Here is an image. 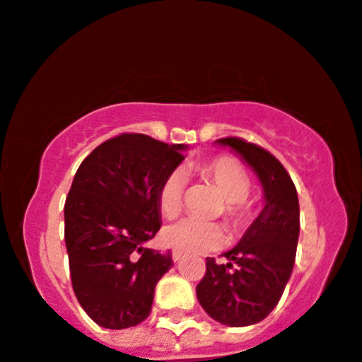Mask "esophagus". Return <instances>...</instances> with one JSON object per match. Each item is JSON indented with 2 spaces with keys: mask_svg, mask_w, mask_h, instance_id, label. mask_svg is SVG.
<instances>
[{
  "mask_svg": "<svg viewBox=\"0 0 362 362\" xmlns=\"http://www.w3.org/2000/svg\"><path fill=\"white\" fill-rule=\"evenodd\" d=\"M182 257H184V254H182L180 250H172V259H173V262H178V260H180Z\"/></svg>",
  "mask_w": 362,
  "mask_h": 362,
  "instance_id": "34e87169",
  "label": "esophagus"
}]
</instances>
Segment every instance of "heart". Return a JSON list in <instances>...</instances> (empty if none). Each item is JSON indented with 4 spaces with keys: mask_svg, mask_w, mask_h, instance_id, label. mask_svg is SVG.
I'll list each match as a JSON object with an SVG mask.
<instances>
[{
    "mask_svg": "<svg viewBox=\"0 0 362 362\" xmlns=\"http://www.w3.org/2000/svg\"><path fill=\"white\" fill-rule=\"evenodd\" d=\"M195 170L221 190L226 199V215L235 227L250 222L252 210L245 199L250 194V180L244 168L235 160L221 157L210 162L197 163ZM185 175L182 170H173L158 192V205L163 215H175L182 209ZM162 239L168 247L182 252H210L227 242V232L221 223L199 222L195 218H180L163 228Z\"/></svg>",
    "mask_w": 362,
    "mask_h": 362,
    "instance_id": "1",
    "label": "heart"
}]
</instances>
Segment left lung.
<instances>
[{
	"mask_svg": "<svg viewBox=\"0 0 362 362\" xmlns=\"http://www.w3.org/2000/svg\"><path fill=\"white\" fill-rule=\"evenodd\" d=\"M215 144L228 147L252 168L262 185L264 209L237 245L223 252L227 264L207 257L197 299L223 326H252L272 313L291 279L299 240V199L289 173L267 150L235 136Z\"/></svg>",
	"mask_w": 362,
	"mask_h": 362,
	"instance_id": "left-lung-1",
	"label": "left lung"
}]
</instances>
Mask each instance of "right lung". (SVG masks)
Listing matches in <instances>:
<instances>
[{
    "mask_svg": "<svg viewBox=\"0 0 362 362\" xmlns=\"http://www.w3.org/2000/svg\"><path fill=\"white\" fill-rule=\"evenodd\" d=\"M187 145L123 134L98 145L73 178L65 202L71 286L98 326L127 329L148 317L172 254L150 249L162 223L158 192Z\"/></svg>",
    "mask_w": 362,
    "mask_h": 362,
    "instance_id": "1",
    "label": "right lung"
}]
</instances>
